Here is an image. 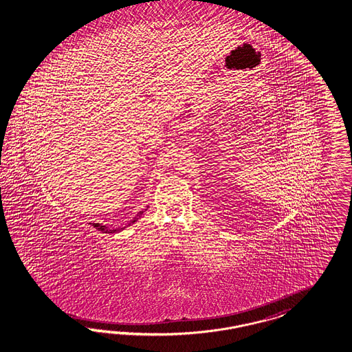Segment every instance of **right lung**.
<instances>
[{
	"label": "right lung",
	"instance_id": "1",
	"mask_svg": "<svg viewBox=\"0 0 352 352\" xmlns=\"http://www.w3.org/2000/svg\"><path fill=\"white\" fill-rule=\"evenodd\" d=\"M142 212L143 211H141V212H140V214H138V215H137V217H135V218H134L133 220L131 221V224H133L134 221H137V219L140 218V217L142 215ZM131 224H129V226H131ZM92 226H94V227H95L96 229H98V230L104 232V233H115V232H119V230H123V229L125 228V227H124V228L120 229H110L107 228L106 226H102V224H98V223H92Z\"/></svg>",
	"mask_w": 352,
	"mask_h": 352
}]
</instances>
